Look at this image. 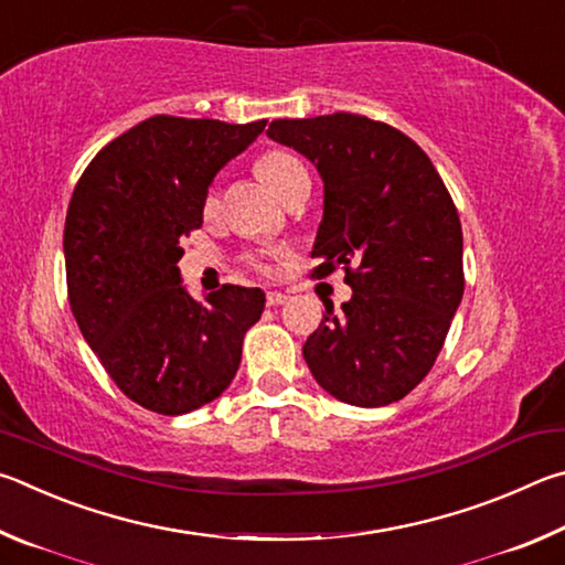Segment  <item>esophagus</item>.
<instances>
[{"mask_svg":"<svg viewBox=\"0 0 565 565\" xmlns=\"http://www.w3.org/2000/svg\"><path fill=\"white\" fill-rule=\"evenodd\" d=\"M265 302H267V308H277V305L288 302V295H282V292H267V295H265Z\"/></svg>","mask_w":565,"mask_h":565,"instance_id":"1","label":"esophagus"}]
</instances>
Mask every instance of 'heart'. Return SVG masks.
Returning <instances> with one entry per match:
<instances>
[{"label": "heart", "mask_w": 565, "mask_h": 565, "mask_svg": "<svg viewBox=\"0 0 565 565\" xmlns=\"http://www.w3.org/2000/svg\"><path fill=\"white\" fill-rule=\"evenodd\" d=\"M255 171L263 181L270 183L273 191L280 195L285 203H288L295 193H300L302 188L310 185L308 166H305L292 151H288V148H270V151H265L255 161ZM217 211H221V195H217L215 188H211L203 198V213L215 215ZM277 255H280L277 250H257V253H247L245 260L255 273L270 275L273 273L270 260Z\"/></svg>", "instance_id": "obj_1"}]
</instances>
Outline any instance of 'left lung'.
Instances as JSON below:
<instances>
[{"instance_id": "8db88e82", "label": "left lung", "mask_w": 565, "mask_h": 565, "mask_svg": "<svg viewBox=\"0 0 565 565\" xmlns=\"http://www.w3.org/2000/svg\"><path fill=\"white\" fill-rule=\"evenodd\" d=\"M267 136L318 166L324 217L312 277L344 270L352 300L324 305L305 342L322 390L358 407L399 402L427 377L463 295L451 195L407 134L360 114L275 118Z\"/></svg>"}]
</instances>
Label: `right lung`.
I'll return each mask as SVG.
<instances>
[{
	"mask_svg": "<svg viewBox=\"0 0 565 565\" xmlns=\"http://www.w3.org/2000/svg\"><path fill=\"white\" fill-rule=\"evenodd\" d=\"M263 121L151 116L98 151L66 211V295L108 377L143 409L175 417L233 382L260 288L223 285L198 302L178 273L203 198Z\"/></svg>",
	"mask_w": 565,
	"mask_h": 565,
	"instance_id": "1",
	"label": "right lung"
}]
</instances>
